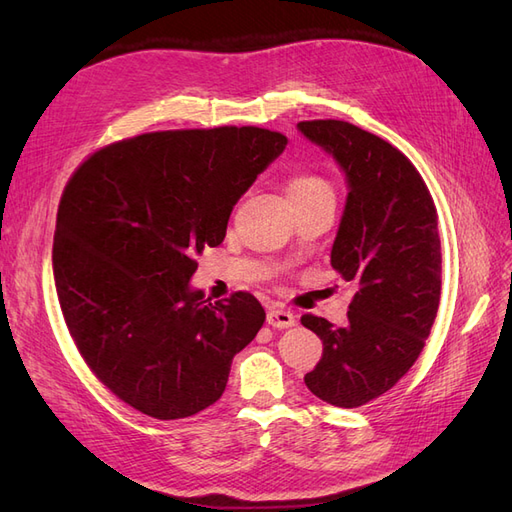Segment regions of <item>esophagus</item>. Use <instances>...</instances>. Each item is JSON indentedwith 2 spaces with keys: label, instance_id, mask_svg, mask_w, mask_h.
I'll return each mask as SVG.
<instances>
[{
  "label": "esophagus",
  "instance_id": "34e87169",
  "mask_svg": "<svg viewBox=\"0 0 512 512\" xmlns=\"http://www.w3.org/2000/svg\"><path fill=\"white\" fill-rule=\"evenodd\" d=\"M267 322L271 324L273 329H288V327H294V322H297V318H294V316L288 312V309L273 307V309H269Z\"/></svg>",
  "mask_w": 512,
  "mask_h": 512
}]
</instances>
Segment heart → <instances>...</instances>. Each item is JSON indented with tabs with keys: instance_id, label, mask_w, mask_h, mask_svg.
<instances>
[{
	"instance_id": "obj_1",
	"label": "heart",
	"mask_w": 512,
	"mask_h": 512,
	"mask_svg": "<svg viewBox=\"0 0 512 512\" xmlns=\"http://www.w3.org/2000/svg\"><path fill=\"white\" fill-rule=\"evenodd\" d=\"M320 194H331V185L327 183V179H322L316 173L301 170V173H294L288 181V196L292 203H299V200H307Z\"/></svg>"
}]
</instances>
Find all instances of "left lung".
Wrapping results in <instances>:
<instances>
[{"label":"left lung","mask_w":512,"mask_h":512,"mask_svg":"<svg viewBox=\"0 0 512 512\" xmlns=\"http://www.w3.org/2000/svg\"><path fill=\"white\" fill-rule=\"evenodd\" d=\"M299 130L346 173L350 192L331 265L356 288L344 327L301 318L324 346L305 384L331 406L359 408L408 374L436 320L438 211L421 173L384 138L339 119L301 121Z\"/></svg>","instance_id":"8db88e82"}]
</instances>
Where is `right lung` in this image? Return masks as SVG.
Returning <instances> with one entry per match:
<instances>
[{"label": "right lung", "instance_id": "right-lung-1", "mask_svg": "<svg viewBox=\"0 0 512 512\" xmlns=\"http://www.w3.org/2000/svg\"><path fill=\"white\" fill-rule=\"evenodd\" d=\"M288 138L256 126L147 132L104 145L59 200L53 275L76 350L123 404L160 421L213 406L267 314L250 292L188 282L232 207Z\"/></svg>", "mask_w": 512, "mask_h": 512}]
</instances>
